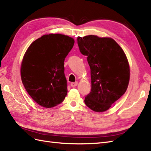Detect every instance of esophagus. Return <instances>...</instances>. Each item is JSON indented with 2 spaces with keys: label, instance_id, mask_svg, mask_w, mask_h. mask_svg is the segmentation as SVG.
I'll return each mask as SVG.
<instances>
[{
  "label": "esophagus",
  "instance_id": "1",
  "mask_svg": "<svg viewBox=\"0 0 151 151\" xmlns=\"http://www.w3.org/2000/svg\"><path fill=\"white\" fill-rule=\"evenodd\" d=\"M77 85H78V82H77L71 83V87H76Z\"/></svg>",
  "mask_w": 151,
  "mask_h": 151
}]
</instances>
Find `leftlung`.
I'll use <instances>...</instances> for the list:
<instances>
[{
    "label": "left lung",
    "mask_w": 151,
    "mask_h": 151,
    "mask_svg": "<svg viewBox=\"0 0 151 151\" xmlns=\"http://www.w3.org/2000/svg\"><path fill=\"white\" fill-rule=\"evenodd\" d=\"M77 42L81 53L87 57L91 69V91L84 102L93 111H106L127 89L130 79L127 58L109 37H78Z\"/></svg>",
    "instance_id": "8db88e82"
}]
</instances>
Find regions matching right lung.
<instances>
[{"instance_id":"1","label":"right lung","mask_w":151,"mask_h":151,"mask_svg":"<svg viewBox=\"0 0 151 151\" xmlns=\"http://www.w3.org/2000/svg\"><path fill=\"white\" fill-rule=\"evenodd\" d=\"M74 43L73 38L64 35H44L33 42L24 54L21 80L29 95L40 106H57L67 95L64 62Z\"/></svg>"}]
</instances>
